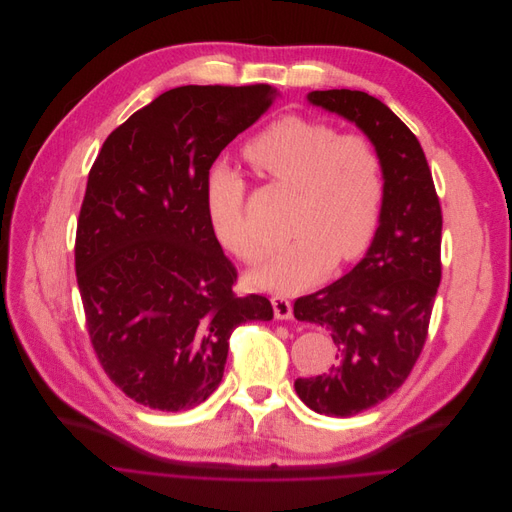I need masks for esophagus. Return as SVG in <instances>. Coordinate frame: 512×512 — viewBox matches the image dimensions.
Wrapping results in <instances>:
<instances>
[{"label":"esophagus","instance_id":"esophagus-1","mask_svg":"<svg viewBox=\"0 0 512 512\" xmlns=\"http://www.w3.org/2000/svg\"><path fill=\"white\" fill-rule=\"evenodd\" d=\"M272 309H274V317L280 319V321H286V319L292 317V304L282 294H274L272 296Z\"/></svg>","mask_w":512,"mask_h":512}]
</instances>
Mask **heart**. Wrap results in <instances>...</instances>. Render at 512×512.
<instances>
[{"label":"heart","mask_w":512,"mask_h":512,"mask_svg":"<svg viewBox=\"0 0 512 512\" xmlns=\"http://www.w3.org/2000/svg\"><path fill=\"white\" fill-rule=\"evenodd\" d=\"M246 159L268 181L296 191L288 244L252 272L260 288L296 292L317 282L337 260L361 258L379 228L385 171L377 147L363 135L298 115L282 117L252 137ZM248 183L226 165L206 181L214 236L238 260L258 262L266 248L246 220Z\"/></svg>","instance_id":"b5f03b06"}]
</instances>
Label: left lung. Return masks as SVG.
I'll list each match as a JSON object with an SVG mask.
<instances>
[{"mask_svg": "<svg viewBox=\"0 0 512 512\" xmlns=\"http://www.w3.org/2000/svg\"><path fill=\"white\" fill-rule=\"evenodd\" d=\"M317 107L353 121L377 147L385 203L365 258L333 284L294 300V317L337 345L329 373L294 381L317 414L349 418L397 391L428 339L442 280V208L418 137L367 92L315 90Z\"/></svg>", "mask_w": 512, "mask_h": 512, "instance_id": "obj_1", "label": "left lung"}]
</instances>
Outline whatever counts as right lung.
<instances>
[{
	"mask_svg": "<svg viewBox=\"0 0 512 512\" xmlns=\"http://www.w3.org/2000/svg\"><path fill=\"white\" fill-rule=\"evenodd\" d=\"M274 92L171 88L117 127L90 167L74 244L86 331L109 379L153 410L206 401L234 329L274 317L266 296L234 292L238 270L206 210L214 161Z\"/></svg>",
	"mask_w": 512,
	"mask_h": 512,
	"instance_id": "1",
	"label": "right lung"
}]
</instances>
